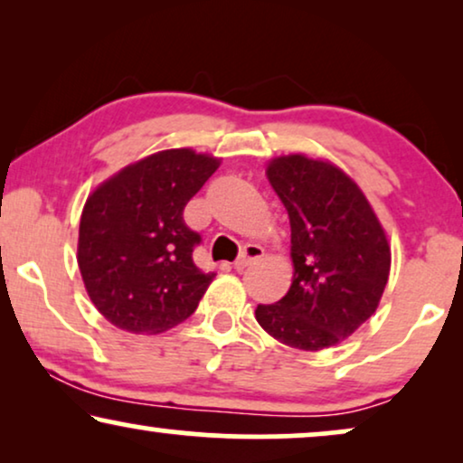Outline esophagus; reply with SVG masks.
Returning <instances> with one entry per match:
<instances>
[{
    "mask_svg": "<svg viewBox=\"0 0 463 463\" xmlns=\"http://www.w3.org/2000/svg\"><path fill=\"white\" fill-rule=\"evenodd\" d=\"M263 255H265L263 246H259V244H244V249H242V252H240V257L236 259V263H233V268L244 269L246 265L259 261V259H261Z\"/></svg>",
    "mask_w": 463,
    "mask_h": 463,
    "instance_id": "1",
    "label": "esophagus"
}]
</instances>
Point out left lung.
<instances>
[{
    "label": "left lung",
    "mask_w": 463,
    "mask_h": 463,
    "mask_svg": "<svg viewBox=\"0 0 463 463\" xmlns=\"http://www.w3.org/2000/svg\"><path fill=\"white\" fill-rule=\"evenodd\" d=\"M268 179L290 219L293 284L278 303L257 306L271 337L297 350L337 345L375 314L392 252L360 187L331 162L274 157Z\"/></svg>",
    "instance_id": "left-lung-1"
}]
</instances>
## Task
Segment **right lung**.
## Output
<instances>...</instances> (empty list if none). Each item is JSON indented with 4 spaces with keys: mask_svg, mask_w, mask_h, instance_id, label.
<instances>
[{
    "mask_svg": "<svg viewBox=\"0 0 463 463\" xmlns=\"http://www.w3.org/2000/svg\"><path fill=\"white\" fill-rule=\"evenodd\" d=\"M217 168V157L194 149L157 151L88 195L78 265L88 297L113 326L154 335L195 312L214 274L194 263L202 238L183 211Z\"/></svg>",
    "mask_w": 463,
    "mask_h": 463,
    "instance_id": "obj_1",
    "label": "right lung"
}]
</instances>
